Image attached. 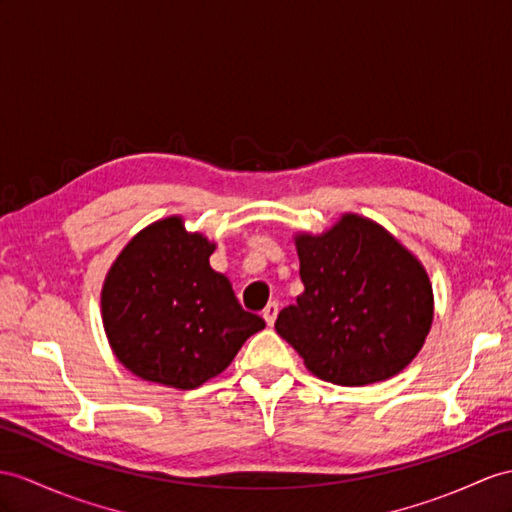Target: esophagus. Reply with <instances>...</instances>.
<instances>
[{
  "instance_id": "esophagus-1",
  "label": "esophagus",
  "mask_w": 512,
  "mask_h": 512,
  "mask_svg": "<svg viewBox=\"0 0 512 512\" xmlns=\"http://www.w3.org/2000/svg\"><path fill=\"white\" fill-rule=\"evenodd\" d=\"M276 315H278V304L276 302H269L263 310V319L267 321V326H273V321H276Z\"/></svg>"
}]
</instances>
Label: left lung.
Segmentation results:
<instances>
[{
	"mask_svg": "<svg viewBox=\"0 0 512 512\" xmlns=\"http://www.w3.org/2000/svg\"><path fill=\"white\" fill-rule=\"evenodd\" d=\"M295 245L304 293L280 310L276 332L332 384L400 373L432 326V286L419 260L358 215L321 236H297Z\"/></svg>",
	"mask_w": 512,
	"mask_h": 512,
	"instance_id": "1",
	"label": "left lung"
}]
</instances>
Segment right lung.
<instances>
[{
    "instance_id": "obj_1",
    "label": "right lung",
    "mask_w": 512,
    "mask_h": 512,
    "mask_svg": "<svg viewBox=\"0 0 512 512\" xmlns=\"http://www.w3.org/2000/svg\"><path fill=\"white\" fill-rule=\"evenodd\" d=\"M213 249L169 217L136 234L115 260L102 291L104 328L134 376L195 389L265 328L241 308L228 278L210 269Z\"/></svg>"
}]
</instances>
